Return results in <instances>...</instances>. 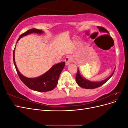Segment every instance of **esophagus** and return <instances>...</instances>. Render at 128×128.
<instances>
[{
    "label": "esophagus",
    "instance_id": "34e87169",
    "mask_svg": "<svg viewBox=\"0 0 128 128\" xmlns=\"http://www.w3.org/2000/svg\"><path fill=\"white\" fill-rule=\"evenodd\" d=\"M73 60V58L71 56H68L65 59V62L66 65H68L69 64H70Z\"/></svg>",
    "mask_w": 128,
    "mask_h": 128
}]
</instances>
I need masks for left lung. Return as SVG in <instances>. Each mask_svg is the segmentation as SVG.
<instances>
[{"mask_svg":"<svg viewBox=\"0 0 128 128\" xmlns=\"http://www.w3.org/2000/svg\"><path fill=\"white\" fill-rule=\"evenodd\" d=\"M97 28L99 29L100 32H107V33L109 34L108 31L105 28H104V27L97 26ZM114 72L112 73V74L110 77H108L107 78H106V80H104L102 81H101V82H91V81L88 80H86V79L83 78V77L80 75V73L78 69H77V72L76 74V82H77V84H78L80 86L82 87L83 88H88V89L95 88H96L100 87V86H102V85L105 83L107 80H109V79L112 76V75H113Z\"/></svg>","mask_w":128,"mask_h":128,"instance_id":"1","label":"left lung"}]
</instances>
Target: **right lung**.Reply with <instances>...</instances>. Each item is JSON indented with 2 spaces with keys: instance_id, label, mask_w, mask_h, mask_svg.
Masks as SVG:
<instances>
[{
  "instance_id": "1",
  "label": "right lung",
  "mask_w": 128,
  "mask_h": 128,
  "mask_svg": "<svg viewBox=\"0 0 128 128\" xmlns=\"http://www.w3.org/2000/svg\"><path fill=\"white\" fill-rule=\"evenodd\" d=\"M34 32L42 34L43 32L42 30L37 29H30L29 30L26 31L24 33L21 34L20 36L18 38V41L23 36H26L27 34ZM14 51L15 48L13 51V61L15 69H16L19 78H20L22 82L27 87H28L32 90L38 92L49 91L52 90L53 89L56 87V85L58 84V80H59L60 74L64 67V62L53 65L48 71L40 77L34 78H29L24 76L18 72L15 62Z\"/></svg>"
}]
</instances>
